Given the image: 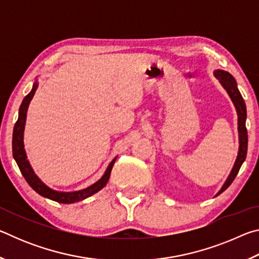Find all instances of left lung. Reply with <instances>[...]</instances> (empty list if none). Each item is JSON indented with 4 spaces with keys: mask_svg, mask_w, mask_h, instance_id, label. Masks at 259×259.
<instances>
[{
    "mask_svg": "<svg viewBox=\"0 0 259 259\" xmlns=\"http://www.w3.org/2000/svg\"><path fill=\"white\" fill-rule=\"evenodd\" d=\"M214 76L218 78L219 82L222 83V85L225 88V90L227 91V94L230 95L232 102H233V104H234L236 112H238V116H239L238 130H239V139H240L238 157H236L234 166H233V169H232L229 178H227V181L225 182L224 185H223L222 190L217 193V195H219L221 193L224 192L232 183H233L234 178L236 177V175H238L239 170L241 168V165H242L243 161L245 160V156H247V148H248V134H247V128H245L247 109H245V104H244L242 96H241L240 91L238 89V85H236L235 78L232 76L229 72L221 71V69L214 71Z\"/></svg>",
    "mask_w": 259,
    "mask_h": 259,
    "instance_id": "1",
    "label": "left lung"
}]
</instances>
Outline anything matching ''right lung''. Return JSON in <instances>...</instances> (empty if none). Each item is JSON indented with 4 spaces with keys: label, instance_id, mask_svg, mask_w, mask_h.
Segmentation results:
<instances>
[{
    "label": "right lung",
    "instance_id": "add662e5",
    "mask_svg": "<svg viewBox=\"0 0 259 259\" xmlns=\"http://www.w3.org/2000/svg\"><path fill=\"white\" fill-rule=\"evenodd\" d=\"M36 89H37V84L35 83L32 91L26 96L23 100V103H21L20 108H19V116L15 124L14 136H12V153H14V157L17 162V164L19 166L20 172L23 174L26 182L28 183V185L32 187L35 192L38 193V194L42 196H45V198L56 201V202L73 203V202H76V201H81L85 198H89L90 195L97 193L98 191L102 190L105 185H106L109 179V176H111V171L114 165V162H115V159L109 163L107 170L104 174V176L100 178L98 182H96L94 185H91L88 188H84V190L65 193V192L54 191L48 187L47 185H45V184L40 181V178L34 174L32 166H30L29 162L27 160V156H26V153L24 150V142H23L26 113H27L29 102L32 100Z\"/></svg>",
    "mask_w": 259,
    "mask_h": 259
}]
</instances>
